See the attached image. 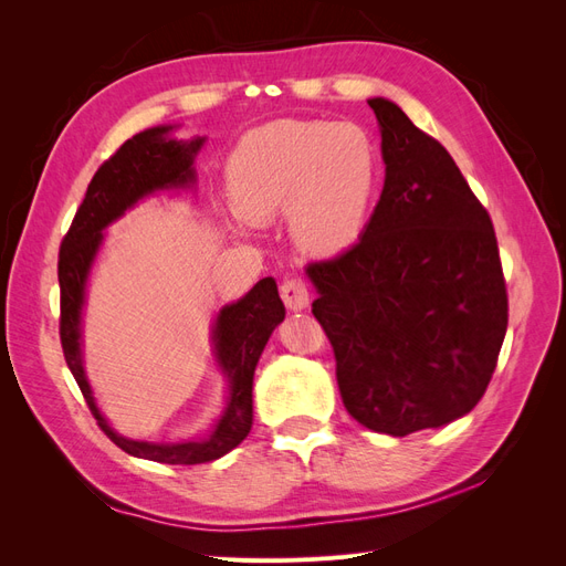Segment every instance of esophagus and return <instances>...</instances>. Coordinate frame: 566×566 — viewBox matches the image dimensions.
I'll return each instance as SVG.
<instances>
[{"instance_id": "obj_1", "label": "esophagus", "mask_w": 566, "mask_h": 566, "mask_svg": "<svg viewBox=\"0 0 566 566\" xmlns=\"http://www.w3.org/2000/svg\"><path fill=\"white\" fill-rule=\"evenodd\" d=\"M279 293L287 310L293 312H300L310 304V285H306L302 279H285L279 287Z\"/></svg>"}]
</instances>
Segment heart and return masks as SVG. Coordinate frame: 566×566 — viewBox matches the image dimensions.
Segmentation results:
<instances>
[{
    "label": "heart",
    "instance_id": "b5f03b06",
    "mask_svg": "<svg viewBox=\"0 0 566 566\" xmlns=\"http://www.w3.org/2000/svg\"><path fill=\"white\" fill-rule=\"evenodd\" d=\"M380 156L354 123L279 119L241 136L227 158L235 224H264L287 212L295 241L337 254L361 235L378 188Z\"/></svg>",
    "mask_w": 566,
    "mask_h": 566
}]
</instances>
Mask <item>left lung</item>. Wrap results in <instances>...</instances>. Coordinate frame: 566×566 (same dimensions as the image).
Masks as SVG:
<instances>
[{"instance_id": "obj_1", "label": "left lung", "mask_w": 566, "mask_h": 566, "mask_svg": "<svg viewBox=\"0 0 566 566\" xmlns=\"http://www.w3.org/2000/svg\"><path fill=\"white\" fill-rule=\"evenodd\" d=\"M368 106L382 134L380 200L361 241L306 273L349 416L406 437L484 397L507 331V290L491 217L449 150L391 101Z\"/></svg>"}]
</instances>
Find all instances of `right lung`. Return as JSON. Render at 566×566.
<instances>
[{
  "label": "right lung",
  "instance_id": "1",
  "mask_svg": "<svg viewBox=\"0 0 566 566\" xmlns=\"http://www.w3.org/2000/svg\"><path fill=\"white\" fill-rule=\"evenodd\" d=\"M169 129L172 127H153L132 136L92 177L87 193H84V200L59 250V335L65 364L80 385L84 401H87L101 430L106 432L117 449L136 458L167 462V465H200V462H210L229 453L250 432L254 368L269 342V335L285 318V306L279 297L276 281L262 279L243 300L224 306L217 316L214 349L229 378V403L208 439L148 443L117 437L98 413L80 358V312L84 302V281H87L94 254L101 245V238H104L101 231L127 208H132L136 200L158 191V188L186 186L196 181L191 165L202 146V139L186 144L167 139Z\"/></svg>",
  "mask_w": 566,
  "mask_h": 566
}]
</instances>
